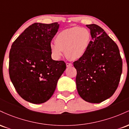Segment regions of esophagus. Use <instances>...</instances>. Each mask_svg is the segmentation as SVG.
<instances>
[{"mask_svg":"<svg viewBox=\"0 0 129 129\" xmlns=\"http://www.w3.org/2000/svg\"><path fill=\"white\" fill-rule=\"evenodd\" d=\"M66 66L67 67H72L73 66V64L71 63H69V62H67L66 63Z\"/></svg>","mask_w":129,"mask_h":129,"instance_id":"obj_1","label":"esophagus"}]
</instances>
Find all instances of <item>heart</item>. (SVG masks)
<instances>
[{
    "label": "heart",
    "mask_w": 129,
    "mask_h": 129,
    "mask_svg": "<svg viewBox=\"0 0 129 129\" xmlns=\"http://www.w3.org/2000/svg\"><path fill=\"white\" fill-rule=\"evenodd\" d=\"M90 33L88 29L78 26L63 29L55 38V44L51 43L50 49L53 57L58 59L64 51L65 54L71 60L82 58L88 49Z\"/></svg>",
    "instance_id": "obj_1"
}]
</instances>
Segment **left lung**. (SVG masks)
Returning <instances> with one entry per match:
<instances>
[{"mask_svg": "<svg viewBox=\"0 0 129 129\" xmlns=\"http://www.w3.org/2000/svg\"><path fill=\"white\" fill-rule=\"evenodd\" d=\"M86 26L92 41L83 57L73 62L77 90L85 101L100 103L112 96L118 88L122 61L118 45L101 27L96 24Z\"/></svg>", "mask_w": 129, "mask_h": 129, "instance_id": "1", "label": "left lung"}]
</instances>
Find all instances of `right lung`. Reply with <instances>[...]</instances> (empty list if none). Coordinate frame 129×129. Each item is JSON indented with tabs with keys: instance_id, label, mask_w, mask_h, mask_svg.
Segmentation results:
<instances>
[{
	"instance_id": "add662e5",
	"label": "right lung",
	"mask_w": 129,
	"mask_h": 129,
	"mask_svg": "<svg viewBox=\"0 0 129 129\" xmlns=\"http://www.w3.org/2000/svg\"><path fill=\"white\" fill-rule=\"evenodd\" d=\"M59 25L57 22L33 23L11 45L10 79L20 97L31 103L42 104L49 100L66 69L64 61L51 59L50 49Z\"/></svg>"
}]
</instances>
